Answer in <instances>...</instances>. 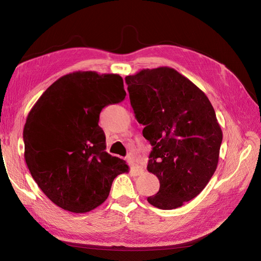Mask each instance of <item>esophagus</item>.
Segmentation results:
<instances>
[{"label": "esophagus", "mask_w": 261, "mask_h": 261, "mask_svg": "<svg viewBox=\"0 0 261 261\" xmlns=\"http://www.w3.org/2000/svg\"><path fill=\"white\" fill-rule=\"evenodd\" d=\"M127 162H128V163H129V165H130V169H132V171L135 172L136 174H140V173L143 172V169H141L140 165H138V164L136 163V161L134 160V158L128 156V158H127Z\"/></svg>", "instance_id": "34e87169"}]
</instances>
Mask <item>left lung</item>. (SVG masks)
Here are the masks:
<instances>
[{"label":"left lung","mask_w":261,"mask_h":261,"mask_svg":"<svg viewBox=\"0 0 261 261\" xmlns=\"http://www.w3.org/2000/svg\"><path fill=\"white\" fill-rule=\"evenodd\" d=\"M132 108L152 151L147 170L160 181L147 198L171 210L192 200L217 170L222 130L208 97L171 67L141 69L125 77Z\"/></svg>","instance_id":"8db88e82"}]
</instances>
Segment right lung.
<instances>
[{
    "label": "right lung",
    "mask_w": 261,
    "mask_h": 261,
    "mask_svg": "<svg viewBox=\"0 0 261 261\" xmlns=\"http://www.w3.org/2000/svg\"><path fill=\"white\" fill-rule=\"evenodd\" d=\"M117 74L75 72L54 82L30 110L23 127L25 160L38 186L60 208L85 213L108 198L128 165L106 151L99 116L124 100Z\"/></svg>",
    "instance_id": "right-lung-1"
}]
</instances>
